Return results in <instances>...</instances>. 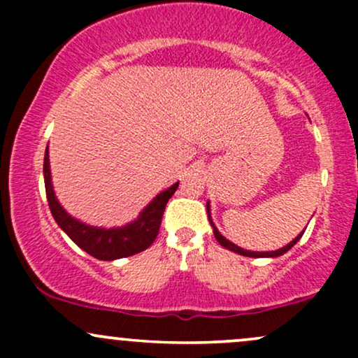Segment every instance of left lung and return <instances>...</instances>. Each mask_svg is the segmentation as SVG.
I'll use <instances>...</instances> for the list:
<instances>
[{
	"label": "left lung",
	"mask_w": 358,
	"mask_h": 358,
	"mask_svg": "<svg viewBox=\"0 0 358 358\" xmlns=\"http://www.w3.org/2000/svg\"><path fill=\"white\" fill-rule=\"evenodd\" d=\"M207 215H208V222H210V225H212V229H213V236H215L217 242H219L222 248L232 250V252L241 254V256H245V257H279V256H282V254L287 252V250H289L291 248H293L294 244H296V242H298L299 239H301V236H303V234H305V231H306V227H305V231H303L301 234H298V236L294 237V239L291 241L289 244L285 245V248H281V249H278V250H269V252H257V250L242 249V248H239V245H236V244H234V242H231L229 239H225V237L222 236V234L219 232V229H217L215 224H213L212 217H210V203H208V202H207Z\"/></svg>",
	"instance_id": "obj_1"
}]
</instances>
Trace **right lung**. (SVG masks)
I'll list each match as a JSON object with an SVG mask.
<instances>
[{
	"instance_id": "add662e5",
	"label": "right lung",
	"mask_w": 358,
	"mask_h": 358,
	"mask_svg": "<svg viewBox=\"0 0 358 358\" xmlns=\"http://www.w3.org/2000/svg\"><path fill=\"white\" fill-rule=\"evenodd\" d=\"M43 178H45V192H47V200L50 212L59 227L67 234L71 239L84 249L85 252L92 257L101 259V261H114L127 256L141 252L153 244L156 236H158L159 225H162V217L165 212L168 200L178 188V182L171 185L166 190L159 192L158 195L151 200L150 203L139 212L138 219L122 225V227H94L87 225L85 222L77 220L71 213H67L57 200L55 192L52 185L50 173V159H48V146L45 150L43 158Z\"/></svg>"
}]
</instances>
